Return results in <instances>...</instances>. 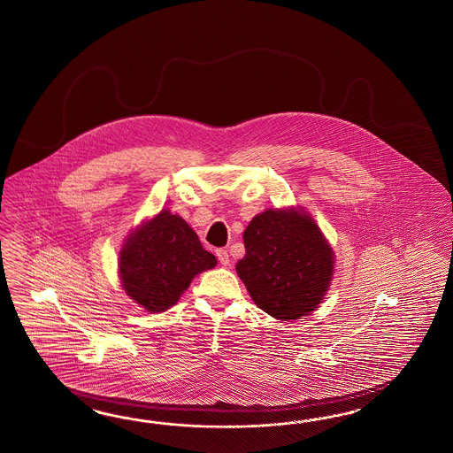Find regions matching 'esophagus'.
Wrapping results in <instances>:
<instances>
[{"mask_svg": "<svg viewBox=\"0 0 453 453\" xmlns=\"http://www.w3.org/2000/svg\"><path fill=\"white\" fill-rule=\"evenodd\" d=\"M216 257H218V260H219V264H221L222 266L229 265V254H227L226 249H219V250L216 252Z\"/></svg>", "mask_w": 453, "mask_h": 453, "instance_id": "esophagus-1", "label": "esophagus"}]
</instances>
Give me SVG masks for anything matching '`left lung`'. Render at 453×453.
<instances>
[{
	"mask_svg": "<svg viewBox=\"0 0 453 453\" xmlns=\"http://www.w3.org/2000/svg\"><path fill=\"white\" fill-rule=\"evenodd\" d=\"M243 245L235 270L258 308L291 320L319 306L335 255L311 214L303 208L265 210L243 231Z\"/></svg>",
	"mask_w": 453,
	"mask_h": 453,
	"instance_id": "obj_1",
	"label": "left lung"
}]
</instances>
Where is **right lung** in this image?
I'll return each mask as SVG.
<instances>
[{
	"label": "right lung",
	"mask_w": 453,
	"mask_h": 453,
	"mask_svg": "<svg viewBox=\"0 0 453 453\" xmlns=\"http://www.w3.org/2000/svg\"><path fill=\"white\" fill-rule=\"evenodd\" d=\"M216 264L188 222L162 210L126 237L119 278L126 295L141 308L164 312L177 304L195 276Z\"/></svg>",
	"instance_id": "1"
}]
</instances>
